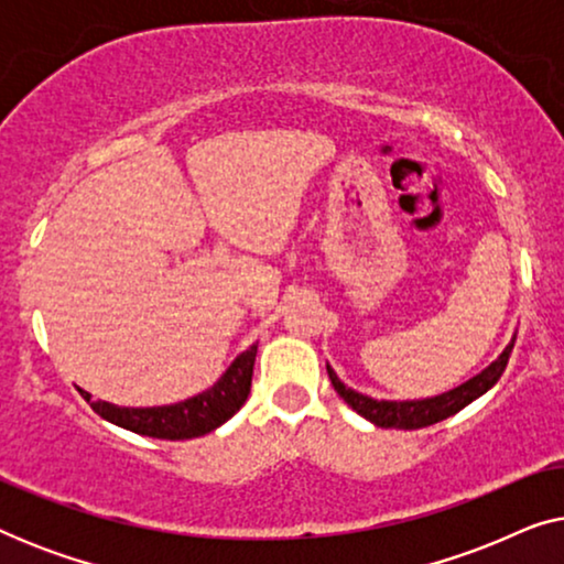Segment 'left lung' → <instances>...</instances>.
I'll return each instance as SVG.
<instances>
[{"label": "left lung", "instance_id": "8db88e82", "mask_svg": "<svg viewBox=\"0 0 564 564\" xmlns=\"http://www.w3.org/2000/svg\"><path fill=\"white\" fill-rule=\"evenodd\" d=\"M516 344V336L511 338V344L506 346L503 354L492 361L490 367H485L480 375H475L473 380H467L459 388H454L449 392H442L436 398H423V400H375L361 395V392L346 388V384L338 380L334 369H328V380L334 384V390L344 398L346 405H351L359 415H365L367 421H372L375 426L380 429H423V426H434V423L449 419V415L459 413L462 408L473 403L480 395H485L492 384L500 380V375L506 372L508 357H511Z\"/></svg>", "mask_w": 564, "mask_h": 564}]
</instances>
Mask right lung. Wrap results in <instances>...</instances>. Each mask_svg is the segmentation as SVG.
Instances as JSON below:
<instances>
[{
    "instance_id": "add662e5",
    "label": "right lung",
    "mask_w": 564,
    "mask_h": 564,
    "mask_svg": "<svg viewBox=\"0 0 564 564\" xmlns=\"http://www.w3.org/2000/svg\"><path fill=\"white\" fill-rule=\"evenodd\" d=\"M253 359H257V344L249 346L243 354H238L234 365L223 372L213 388L174 405L122 408L105 403V400H91L89 392L84 390L82 395L89 400L91 411L102 415L105 421L115 423V426H122L141 436L182 442V438L210 434V431L223 426L246 403L251 392Z\"/></svg>"
}]
</instances>
